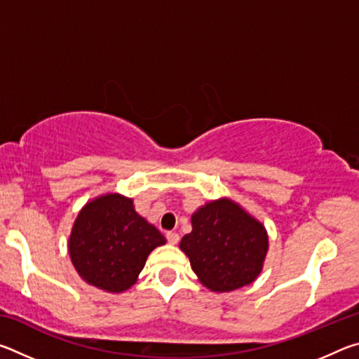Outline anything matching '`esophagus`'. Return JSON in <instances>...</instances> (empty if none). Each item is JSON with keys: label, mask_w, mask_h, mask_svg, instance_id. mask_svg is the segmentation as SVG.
Masks as SVG:
<instances>
[{"label": "esophagus", "mask_w": 359, "mask_h": 359, "mask_svg": "<svg viewBox=\"0 0 359 359\" xmlns=\"http://www.w3.org/2000/svg\"><path fill=\"white\" fill-rule=\"evenodd\" d=\"M166 239H168V242H169V244H171V245H175V244H177V242H179V234L177 233H174V231H169V233L166 234Z\"/></svg>", "instance_id": "1"}]
</instances>
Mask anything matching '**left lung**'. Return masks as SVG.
<instances>
[{"label":"left lung","mask_w":359,"mask_h":359,"mask_svg":"<svg viewBox=\"0 0 359 359\" xmlns=\"http://www.w3.org/2000/svg\"><path fill=\"white\" fill-rule=\"evenodd\" d=\"M191 226L179 247L204 287L226 293L259 276L269 247L266 228L238 203H208L191 215Z\"/></svg>","instance_id":"left-lung-1"}]
</instances>
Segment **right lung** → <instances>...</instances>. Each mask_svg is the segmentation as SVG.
Listing matches in <instances>:
<instances>
[{"label":"right lung","instance_id":"1","mask_svg":"<svg viewBox=\"0 0 359 359\" xmlns=\"http://www.w3.org/2000/svg\"><path fill=\"white\" fill-rule=\"evenodd\" d=\"M163 244L165 236L137 214L133 199L107 193L79 212L68 248L85 282L121 293L136 283L150 252Z\"/></svg>","mask_w":359,"mask_h":359}]
</instances>
